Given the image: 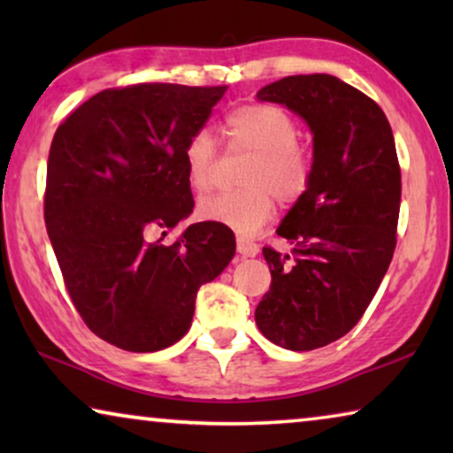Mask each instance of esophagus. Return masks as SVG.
Returning <instances> with one entry per match:
<instances>
[{"label":"esophagus","mask_w":453,"mask_h":453,"mask_svg":"<svg viewBox=\"0 0 453 453\" xmlns=\"http://www.w3.org/2000/svg\"><path fill=\"white\" fill-rule=\"evenodd\" d=\"M237 251L243 257H253V256H257V253H259V245L253 243V241H250V239L239 237L237 239Z\"/></svg>","instance_id":"1"}]
</instances>
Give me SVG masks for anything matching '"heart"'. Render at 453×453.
Segmentation results:
<instances>
[{"mask_svg":"<svg viewBox=\"0 0 453 453\" xmlns=\"http://www.w3.org/2000/svg\"><path fill=\"white\" fill-rule=\"evenodd\" d=\"M228 150L251 154L243 189L222 191L197 202L202 220L220 222L239 234H253L280 203H296L311 188L315 157L299 140V123L278 104L253 103L233 109L225 119ZM188 181L196 191L212 189L219 166V144L208 129H196L183 146Z\"/></svg>","mask_w":453,"mask_h":453,"instance_id":"1","label":"heart"}]
</instances>
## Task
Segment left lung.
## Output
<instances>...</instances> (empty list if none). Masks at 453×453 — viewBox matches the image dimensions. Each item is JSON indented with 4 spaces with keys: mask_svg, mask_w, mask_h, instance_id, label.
Here are the masks:
<instances>
[{
    "mask_svg": "<svg viewBox=\"0 0 453 453\" xmlns=\"http://www.w3.org/2000/svg\"><path fill=\"white\" fill-rule=\"evenodd\" d=\"M287 104L313 132L311 188L264 247L272 284L256 324L287 350H315L358 324L395 250L402 177L389 121L373 98L327 73L288 76L257 92Z\"/></svg>",
    "mask_w": 453,
    "mask_h": 453,
    "instance_id": "1",
    "label": "left lung"
}]
</instances>
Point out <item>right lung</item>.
Segmentation results:
<instances>
[{
	"label": "right lung",
	"mask_w": 453,
	"mask_h": 453,
	"mask_svg": "<svg viewBox=\"0 0 453 453\" xmlns=\"http://www.w3.org/2000/svg\"><path fill=\"white\" fill-rule=\"evenodd\" d=\"M226 86L107 88L65 117L47 163L45 225L70 299L104 342L154 352L188 334L202 284L234 256L220 222L166 234L194 208L183 146Z\"/></svg>",
	"instance_id": "add662e5"
}]
</instances>
